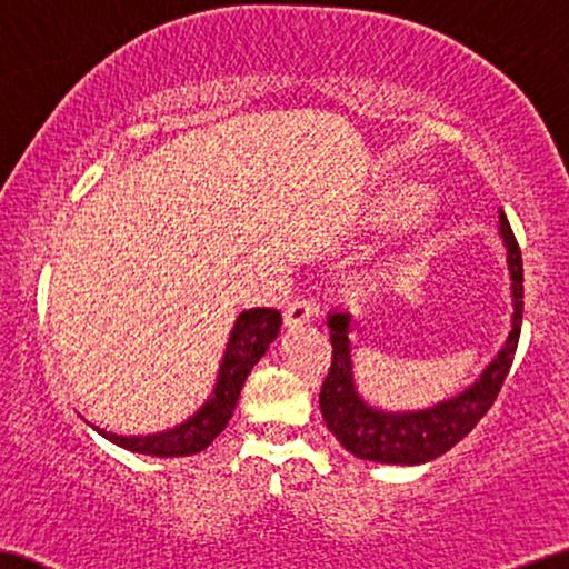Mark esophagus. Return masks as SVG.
<instances>
[{
    "instance_id": "esophagus-1",
    "label": "esophagus",
    "mask_w": 569,
    "mask_h": 569,
    "mask_svg": "<svg viewBox=\"0 0 569 569\" xmlns=\"http://www.w3.org/2000/svg\"><path fill=\"white\" fill-rule=\"evenodd\" d=\"M313 313H317V303H311L307 299H296L293 303H288V309L283 313V321H286L288 329H296V327L309 325Z\"/></svg>"
}]
</instances>
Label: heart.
<instances>
[{
	"mask_svg": "<svg viewBox=\"0 0 569 569\" xmlns=\"http://www.w3.org/2000/svg\"><path fill=\"white\" fill-rule=\"evenodd\" d=\"M431 199V191L419 181H406V178H396V181H388L376 191V197L368 203L366 222L376 230H383V227H391L403 222L427 207ZM447 234V227L437 214L423 217L419 224V248L423 252H435L439 244H442Z\"/></svg>",
	"mask_w": 569,
	"mask_h": 569,
	"instance_id": "heart-1",
	"label": "heart"
}]
</instances>
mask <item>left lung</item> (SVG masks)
Instances as JSON below:
<instances>
[{"label": "left lung", "instance_id": "8db88e82", "mask_svg": "<svg viewBox=\"0 0 569 569\" xmlns=\"http://www.w3.org/2000/svg\"><path fill=\"white\" fill-rule=\"evenodd\" d=\"M498 224H501L498 230H501L508 273H511V332L496 358L480 372V378H475V383L452 398L417 411H383L370 406L360 396L352 376V313L335 309L327 317L329 339H332V368L321 386L319 406L327 429L347 452L360 460L383 465H423L468 437L475 423L493 406L511 370L516 347H519L523 313L521 250L503 209H498Z\"/></svg>", "mask_w": 569, "mask_h": 569}]
</instances>
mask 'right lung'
<instances>
[{"mask_svg":"<svg viewBox=\"0 0 569 569\" xmlns=\"http://www.w3.org/2000/svg\"><path fill=\"white\" fill-rule=\"evenodd\" d=\"M281 332V311L276 309H248L234 319V327L227 342L224 358L219 362L214 391L201 403V409L193 411L173 429L156 431V435H138L124 437L112 435V431L94 427L101 437L109 442L130 449L138 455L152 457H186L197 455L207 449L214 439L222 435L227 423H230L237 398L248 380L250 370L258 366V360L268 352V347Z\"/></svg>","mask_w":569,"mask_h":569,"instance_id":"1","label":"right lung"}]
</instances>
